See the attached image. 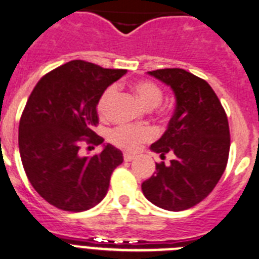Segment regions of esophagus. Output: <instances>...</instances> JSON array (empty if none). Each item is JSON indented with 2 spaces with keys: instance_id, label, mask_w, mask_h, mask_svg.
I'll return each mask as SVG.
<instances>
[{
  "instance_id": "1",
  "label": "esophagus",
  "mask_w": 259,
  "mask_h": 259,
  "mask_svg": "<svg viewBox=\"0 0 259 259\" xmlns=\"http://www.w3.org/2000/svg\"><path fill=\"white\" fill-rule=\"evenodd\" d=\"M124 160L125 161H133L134 160V155H132V153H124Z\"/></svg>"
}]
</instances>
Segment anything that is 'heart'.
Segmentation results:
<instances>
[{
  "label": "heart",
  "instance_id": "obj_1",
  "mask_svg": "<svg viewBox=\"0 0 259 259\" xmlns=\"http://www.w3.org/2000/svg\"><path fill=\"white\" fill-rule=\"evenodd\" d=\"M132 90L142 104L147 109L156 108L162 101V90L160 86L150 80H138L132 85ZM116 95V89L109 86L99 97L97 109L98 113L104 116L107 113L109 103ZM153 137V132L148 127L135 126H117L109 132L108 138L115 146L125 148V150H134L138 144L150 141Z\"/></svg>",
  "mask_w": 259,
  "mask_h": 259
}]
</instances>
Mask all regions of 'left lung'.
<instances>
[{"instance_id": "1", "label": "left lung", "mask_w": 259, "mask_h": 259, "mask_svg": "<svg viewBox=\"0 0 259 259\" xmlns=\"http://www.w3.org/2000/svg\"><path fill=\"white\" fill-rule=\"evenodd\" d=\"M170 86L176 109L166 132L151 150L173 153L169 165L156 164V171L142 183L147 200L158 208L181 211L208 196L220 182L230 152V127L225 109L210 85L181 68L148 72Z\"/></svg>"}]
</instances>
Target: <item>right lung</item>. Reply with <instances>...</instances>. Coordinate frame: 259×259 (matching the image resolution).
Listing matches in <instances>:
<instances>
[{"instance_id":"right-lung-1","label":"right lung","mask_w":259,"mask_h":259,"mask_svg":"<svg viewBox=\"0 0 259 259\" xmlns=\"http://www.w3.org/2000/svg\"><path fill=\"white\" fill-rule=\"evenodd\" d=\"M126 69H108L72 60L49 72L34 86L19 122V152L34 190L49 204L67 211H83L99 204L113 170L124 161L112 144L93 158L80 156L81 141L104 139L92 130L97 104Z\"/></svg>"}]
</instances>
